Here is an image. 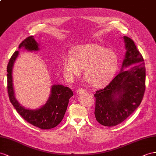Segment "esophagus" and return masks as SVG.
<instances>
[{
  "label": "esophagus",
  "mask_w": 156,
  "mask_h": 156,
  "mask_svg": "<svg viewBox=\"0 0 156 156\" xmlns=\"http://www.w3.org/2000/svg\"><path fill=\"white\" fill-rule=\"evenodd\" d=\"M83 93H84V90H83V89H79L76 91V94L77 95H80V94H83Z\"/></svg>",
  "instance_id": "34e87169"
}]
</instances>
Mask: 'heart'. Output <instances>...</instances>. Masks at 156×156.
Returning <instances> with one entry per match:
<instances>
[{
    "label": "heart",
    "mask_w": 156,
    "mask_h": 156,
    "mask_svg": "<svg viewBox=\"0 0 156 156\" xmlns=\"http://www.w3.org/2000/svg\"><path fill=\"white\" fill-rule=\"evenodd\" d=\"M119 58L116 52L97 43L81 45L74 48L73 58L66 57L62 61L64 73L73 79L81 74L88 84L101 88L107 86L117 70Z\"/></svg>",
    "instance_id": "b5f03b06"
}]
</instances>
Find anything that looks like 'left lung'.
Returning <instances> with one entry per match:
<instances>
[{"instance_id":"1","label":"left lung","mask_w":156,"mask_h":156,"mask_svg":"<svg viewBox=\"0 0 156 156\" xmlns=\"http://www.w3.org/2000/svg\"><path fill=\"white\" fill-rule=\"evenodd\" d=\"M123 39L126 51L121 72L94 94L95 119L105 126H116L129 117L140 104L145 91L144 58L133 40L126 36ZM130 66L129 69L123 70Z\"/></svg>"}]
</instances>
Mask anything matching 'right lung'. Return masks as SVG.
Wrapping results in <instances>:
<instances>
[{"mask_svg":"<svg viewBox=\"0 0 156 156\" xmlns=\"http://www.w3.org/2000/svg\"><path fill=\"white\" fill-rule=\"evenodd\" d=\"M39 45L34 37L30 36L20 44L18 49L23 48L29 51H38ZM18 55L19 51H15L7 66V87L10 101L21 117L31 125L43 130L53 129L61 122L65 116L69 99L73 95V91L62 85L54 84L51 86L47 101L39 108L30 109L22 106L16 98L12 78L13 67Z\"/></svg>","mask_w":156,"mask_h":156,"instance_id":"add662e5","label":"right lung"}]
</instances>
